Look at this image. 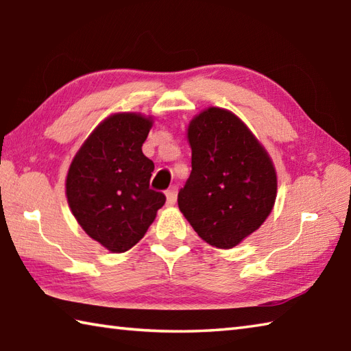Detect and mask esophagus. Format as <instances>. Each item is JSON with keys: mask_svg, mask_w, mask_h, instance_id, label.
Listing matches in <instances>:
<instances>
[{"mask_svg": "<svg viewBox=\"0 0 351 351\" xmlns=\"http://www.w3.org/2000/svg\"><path fill=\"white\" fill-rule=\"evenodd\" d=\"M176 195H178V189L171 187L166 191V197H167V205H173L176 202Z\"/></svg>", "mask_w": 351, "mask_h": 351, "instance_id": "obj_1", "label": "esophagus"}]
</instances>
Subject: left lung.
Wrapping results in <instances>:
<instances>
[{"instance_id":"8db88e82","label":"left lung","mask_w":351,"mask_h":351,"mask_svg":"<svg viewBox=\"0 0 351 351\" xmlns=\"http://www.w3.org/2000/svg\"><path fill=\"white\" fill-rule=\"evenodd\" d=\"M191 173L178 205L204 242L221 250L260 228L277 196L269 155L232 112L208 108L189 125Z\"/></svg>"}]
</instances>
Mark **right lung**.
I'll return each mask as SVG.
<instances>
[{
	"label": "right lung",
	"mask_w": 351,
	"mask_h": 351,
	"mask_svg": "<svg viewBox=\"0 0 351 351\" xmlns=\"http://www.w3.org/2000/svg\"><path fill=\"white\" fill-rule=\"evenodd\" d=\"M150 117L114 114L93 130L66 175V199L86 234L125 252L146 234L166 196L149 187L154 161L143 154Z\"/></svg>",
	"instance_id": "obj_1"
}]
</instances>
